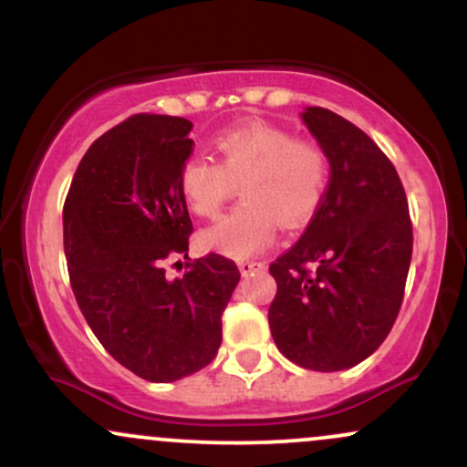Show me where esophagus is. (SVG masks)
Listing matches in <instances>:
<instances>
[{
    "label": "esophagus",
    "instance_id": "esophagus-1",
    "mask_svg": "<svg viewBox=\"0 0 467 467\" xmlns=\"http://www.w3.org/2000/svg\"><path fill=\"white\" fill-rule=\"evenodd\" d=\"M259 267H264V264H256V261H241V264H239V270H241V275H244V276L252 275V272H256Z\"/></svg>",
    "mask_w": 467,
    "mask_h": 467
}]
</instances>
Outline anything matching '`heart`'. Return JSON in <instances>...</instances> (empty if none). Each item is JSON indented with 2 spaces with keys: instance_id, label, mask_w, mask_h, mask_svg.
Segmentation results:
<instances>
[{
  "instance_id": "obj_1",
  "label": "heart",
  "mask_w": 467,
  "mask_h": 467,
  "mask_svg": "<svg viewBox=\"0 0 467 467\" xmlns=\"http://www.w3.org/2000/svg\"><path fill=\"white\" fill-rule=\"evenodd\" d=\"M213 147L219 164L200 155L182 164L186 206L200 217H217L239 184L244 202L203 230L206 248L248 259L275 241L276 222L301 226L323 200L327 158L316 142L296 140L267 122H245L219 133Z\"/></svg>"
}]
</instances>
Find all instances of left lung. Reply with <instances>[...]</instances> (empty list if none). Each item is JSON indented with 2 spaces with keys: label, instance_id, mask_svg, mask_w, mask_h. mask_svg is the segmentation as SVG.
<instances>
[{
  "label": "left lung",
  "instance_id": "1",
  "mask_svg": "<svg viewBox=\"0 0 467 467\" xmlns=\"http://www.w3.org/2000/svg\"><path fill=\"white\" fill-rule=\"evenodd\" d=\"M305 127L329 162V184L303 237L270 265L267 320L278 351L303 368L342 371L389 336L404 298L412 226L390 160L362 130L325 107Z\"/></svg>",
  "mask_w": 467,
  "mask_h": 467
}]
</instances>
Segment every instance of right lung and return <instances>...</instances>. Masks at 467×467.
<instances>
[{
	"mask_svg": "<svg viewBox=\"0 0 467 467\" xmlns=\"http://www.w3.org/2000/svg\"><path fill=\"white\" fill-rule=\"evenodd\" d=\"M191 130L178 116L127 118L88 149L63 206L80 312L107 353L149 382H175L213 362L241 278L222 254L186 264L182 278L164 275L166 259H189L180 169L195 144Z\"/></svg>",
	"mask_w": 467,
	"mask_h": 467,
	"instance_id": "obj_1",
	"label": "right lung"
}]
</instances>
